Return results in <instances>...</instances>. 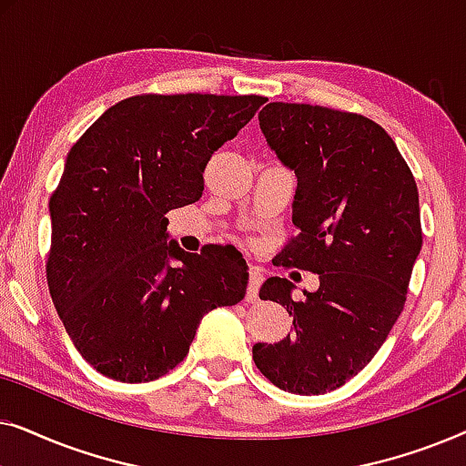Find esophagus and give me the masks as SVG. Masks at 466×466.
<instances>
[{
    "instance_id": "esophagus-1",
    "label": "esophagus",
    "mask_w": 466,
    "mask_h": 466,
    "mask_svg": "<svg viewBox=\"0 0 466 466\" xmlns=\"http://www.w3.org/2000/svg\"><path fill=\"white\" fill-rule=\"evenodd\" d=\"M263 284V273L257 267H250V279H248V303H254L258 299V289Z\"/></svg>"
}]
</instances>
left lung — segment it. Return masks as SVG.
Masks as SVG:
<instances>
[{
	"instance_id": "1",
	"label": "left lung",
	"mask_w": 466,
	"mask_h": 466,
	"mask_svg": "<svg viewBox=\"0 0 466 466\" xmlns=\"http://www.w3.org/2000/svg\"><path fill=\"white\" fill-rule=\"evenodd\" d=\"M258 123L297 176V235L276 265L318 273L320 289L295 301L289 279H267L260 299L286 305L295 330L257 343L252 359L282 390L322 394L371 362L403 311L422 248L418 187L392 137L362 114L273 101Z\"/></svg>"
}]
</instances>
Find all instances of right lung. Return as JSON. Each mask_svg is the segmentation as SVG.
I'll use <instances>...</instances> for the list:
<instances>
[{"label": "right lung", "instance_id": "1", "mask_svg": "<svg viewBox=\"0 0 466 466\" xmlns=\"http://www.w3.org/2000/svg\"><path fill=\"white\" fill-rule=\"evenodd\" d=\"M265 101L136 95L67 152L48 203L46 279L69 339L99 373L158 380L184 360L208 311L244 299L246 260L228 246L184 252L167 241L165 214L199 199L208 161Z\"/></svg>", "mask_w": 466, "mask_h": 466}]
</instances>
